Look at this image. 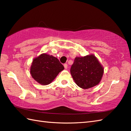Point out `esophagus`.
Instances as JSON below:
<instances>
[{
    "label": "esophagus",
    "mask_w": 131,
    "mask_h": 131,
    "mask_svg": "<svg viewBox=\"0 0 131 131\" xmlns=\"http://www.w3.org/2000/svg\"><path fill=\"white\" fill-rule=\"evenodd\" d=\"M63 66H64V68H65V69H66L68 68V64L67 63H64Z\"/></svg>",
    "instance_id": "1"
}]
</instances>
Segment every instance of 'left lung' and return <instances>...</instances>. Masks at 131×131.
I'll use <instances>...</instances> for the list:
<instances>
[{"mask_svg": "<svg viewBox=\"0 0 131 131\" xmlns=\"http://www.w3.org/2000/svg\"><path fill=\"white\" fill-rule=\"evenodd\" d=\"M70 73L79 87L88 89L101 81L104 68L94 55L76 57L71 65Z\"/></svg>", "mask_w": 131, "mask_h": 131, "instance_id": "8db88e82", "label": "left lung"}]
</instances>
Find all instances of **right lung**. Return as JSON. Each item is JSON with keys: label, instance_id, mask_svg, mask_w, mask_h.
<instances>
[{"label": "right lung", "instance_id": "obj_1", "mask_svg": "<svg viewBox=\"0 0 131 131\" xmlns=\"http://www.w3.org/2000/svg\"><path fill=\"white\" fill-rule=\"evenodd\" d=\"M64 69L57 58L46 53L41 54L32 61L30 73L36 81L42 85L51 83Z\"/></svg>", "mask_w": 131, "mask_h": 131}]
</instances>
